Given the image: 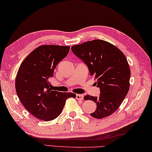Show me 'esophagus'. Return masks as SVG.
I'll use <instances>...</instances> for the list:
<instances>
[{
	"mask_svg": "<svg viewBox=\"0 0 152 152\" xmlns=\"http://www.w3.org/2000/svg\"><path fill=\"white\" fill-rule=\"evenodd\" d=\"M84 98V96L82 95V94H77L76 95V98L77 100H82V99Z\"/></svg>",
	"mask_w": 152,
	"mask_h": 152,
	"instance_id": "esophagus-1",
	"label": "esophagus"
}]
</instances>
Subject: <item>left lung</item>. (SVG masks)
Wrapping results in <instances>:
<instances>
[{
  "label": "left lung",
  "mask_w": 152,
  "mask_h": 152,
  "mask_svg": "<svg viewBox=\"0 0 152 152\" xmlns=\"http://www.w3.org/2000/svg\"><path fill=\"white\" fill-rule=\"evenodd\" d=\"M71 49L86 64L100 88L98 98H84L96 103V110L90 115L97 119L109 116L120 106L129 89L130 69L126 57L116 46L103 40L88 41Z\"/></svg>",
  "instance_id": "obj_1"
}]
</instances>
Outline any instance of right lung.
<instances>
[{
	"instance_id": "add662e5",
	"label": "right lung",
	"mask_w": 152,
	"mask_h": 152,
	"mask_svg": "<svg viewBox=\"0 0 152 152\" xmlns=\"http://www.w3.org/2000/svg\"><path fill=\"white\" fill-rule=\"evenodd\" d=\"M70 46L42 45L22 62L15 80L16 94L24 107L38 119L51 121L61 114L71 92L52 90L50 80L58 64L67 56Z\"/></svg>"
}]
</instances>
